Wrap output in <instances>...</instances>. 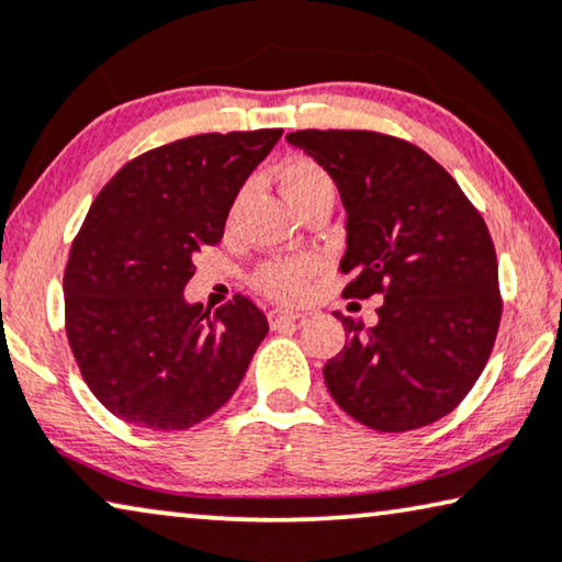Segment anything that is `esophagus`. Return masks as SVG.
I'll return each mask as SVG.
<instances>
[{"label": "esophagus", "instance_id": "obj_1", "mask_svg": "<svg viewBox=\"0 0 562 562\" xmlns=\"http://www.w3.org/2000/svg\"><path fill=\"white\" fill-rule=\"evenodd\" d=\"M268 319H271L273 329H283V327H289V324H296L304 319V314L289 312V308H273V312L268 314Z\"/></svg>", "mask_w": 562, "mask_h": 562}]
</instances>
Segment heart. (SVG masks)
<instances>
[{
	"mask_svg": "<svg viewBox=\"0 0 562 562\" xmlns=\"http://www.w3.org/2000/svg\"><path fill=\"white\" fill-rule=\"evenodd\" d=\"M281 187L291 205L296 210L319 194H335V184L331 177L312 159H291L286 167L281 169ZM246 200V192L235 194L231 205V221H235L238 210ZM316 263L312 258H291V261H271L258 268L256 283L258 289L266 291L268 296L281 301H294L306 291L308 276L314 273Z\"/></svg>",
	"mask_w": 562,
	"mask_h": 562,
	"instance_id": "obj_1",
	"label": "heart"
}]
</instances>
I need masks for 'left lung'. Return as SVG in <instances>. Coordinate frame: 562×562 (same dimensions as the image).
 I'll return each instance as SVG.
<instances>
[{"instance_id": "8db88e82", "label": "left lung", "mask_w": 562, "mask_h": 562, "mask_svg": "<svg viewBox=\"0 0 562 562\" xmlns=\"http://www.w3.org/2000/svg\"><path fill=\"white\" fill-rule=\"evenodd\" d=\"M337 184L347 213L345 296L385 294L375 327L335 312L347 341L324 382L362 426L401 434L463 401L490 360L502 301L497 256L457 180L408 142L375 132L286 134Z\"/></svg>"}]
</instances>
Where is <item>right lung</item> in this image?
<instances>
[{"label": "right lung", "mask_w": 562, "mask_h": 562, "mask_svg": "<svg viewBox=\"0 0 562 562\" xmlns=\"http://www.w3.org/2000/svg\"><path fill=\"white\" fill-rule=\"evenodd\" d=\"M281 128L200 134L111 177L65 268V327L80 375L113 416L184 430L231 401L268 335L254 301L210 316L184 286L200 248L221 243L235 194Z\"/></svg>", "instance_id": "1"}]
</instances>
